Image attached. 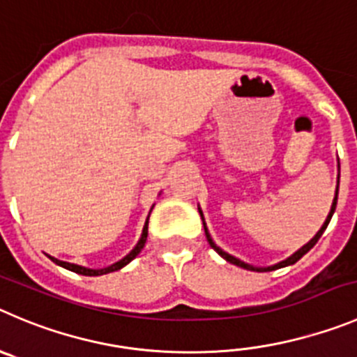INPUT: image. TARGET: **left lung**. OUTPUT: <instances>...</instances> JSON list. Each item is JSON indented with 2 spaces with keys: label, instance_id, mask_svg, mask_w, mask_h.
Instances as JSON below:
<instances>
[{
  "label": "left lung",
  "instance_id": "8db88e82",
  "mask_svg": "<svg viewBox=\"0 0 357 357\" xmlns=\"http://www.w3.org/2000/svg\"><path fill=\"white\" fill-rule=\"evenodd\" d=\"M340 183V181H338ZM336 201H338V186H336V195H335V201H333V206H331V211H329V215H328V218H326V222H324V225H322L321 227V231L317 232V234L314 236V238L310 239L308 243H306L305 246H303V248H299L298 252H296L294 255H291V257L287 259V261H282L280 262V264H275V266H271V268H254V266H250V264H245V262L243 261H239V259H236V257H232V255H229V254H225L224 250L222 248H218V246L215 245V243H213V239H211V236H209V232H208V229H206V224H204V218H202V224H204V232H206V238H208V243L209 245H211V248L215 250L216 254L218 255H222V257L225 259V261H229L231 262V264H236V266H239V268H243V269H250V271H273V269H278V268H285V266H291V264H294V262H298L299 259L303 257V255L306 254V252H310V250L314 248L315 246V243L319 241V238H321L322 236V232L326 231V227H328V224H329V220H331V216H333V213H335V209H336ZM199 213H201V216H202V211L201 209H199Z\"/></svg>",
  "mask_w": 357,
  "mask_h": 357
}]
</instances>
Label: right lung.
<instances>
[{
	"label": "right lung",
	"mask_w": 357,
	"mask_h": 357,
	"mask_svg": "<svg viewBox=\"0 0 357 357\" xmlns=\"http://www.w3.org/2000/svg\"><path fill=\"white\" fill-rule=\"evenodd\" d=\"M148 218H149V216H148ZM146 239H148V220H146V225H144V229H142V236H141V239H139L137 245H135V248H133L132 252H130V254L126 255V257H123L121 261H118V262H116V264L109 266V268H103V269H88V268H82V266H77V264H70V262L58 261V259H54V257H51V259H52V262H56V264L61 266V268L70 269V271H73V273H79V275H84V276L107 275V273L118 271V269H121L123 266H126L130 261H133V259L137 257V255L141 254V250L144 248Z\"/></svg>",
	"instance_id": "obj_1"
}]
</instances>
